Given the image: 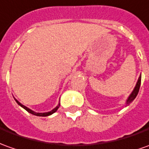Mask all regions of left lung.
Returning a JSON list of instances; mask_svg holds the SVG:
<instances>
[{"mask_svg": "<svg viewBox=\"0 0 149 149\" xmlns=\"http://www.w3.org/2000/svg\"><path fill=\"white\" fill-rule=\"evenodd\" d=\"M140 84H141V76L139 78L138 82H137V84H136V86H135L134 91L132 92V93L131 94V96H129V98H128L127 100V104H130V103H131L133 100H135V98L136 97V96H137L138 92H139V88H140Z\"/></svg>", "mask_w": 149, "mask_h": 149, "instance_id": "obj_1", "label": "left lung"}]
</instances>
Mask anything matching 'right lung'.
<instances>
[{"mask_svg": "<svg viewBox=\"0 0 149 149\" xmlns=\"http://www.w3.org/2000/svg\"><path fill=\"white\" fill-rule=\"evenodd\" d=\"M15 100H16V102H17V103H18V104H19L20 106H22V107L23 108V109H25L28 112V113H31V114H33V115L41 116V117H46V116H49V115H51V114H53V113H55V112L57 111V109H58V108H59V106H60V104H58L57 107L55 108V109H53L52 111L47 112V113H36V112H34V111H32V110H31V109H28V108H27V107H26V106H24V105H23V104H22L21 103H19V102H18V100H16V99H15Z\"/></svg>", "mask_w": 149, "mask_h": 149, "instance_id": "add662e5", "label": "right lung"}]
</instances>
